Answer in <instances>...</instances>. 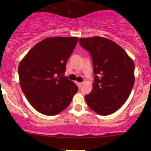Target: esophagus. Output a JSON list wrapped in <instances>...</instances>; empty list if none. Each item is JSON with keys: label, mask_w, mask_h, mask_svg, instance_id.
I'll list each match as a JSON object with an SVG mask.
<instances>
[{"label": "esophagus", "mask_w": 151, "mask_h": 151, "mask_svg": "<svg viewBox=\"0 0 151 151\" xmlns=\"http://www.w3.org/2000/svg\"><path fill=\"white\" fill-rule=\"evenodd\" d=\"M82 84H83L82 82H77V84H78V87H79V88H80L82 86Z\"/></svg>", "instance_id": "34e87169"}]
</instances>
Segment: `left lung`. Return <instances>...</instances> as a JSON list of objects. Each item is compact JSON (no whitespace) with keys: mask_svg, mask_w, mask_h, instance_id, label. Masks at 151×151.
Instances as JSON below:
<instances>
[{"mask_svg":"<svg viewBox=\"0 0 151 151\" xmlns=\"http://www.w3.org/2000/svg\"><path fill=\"white\" fill-rule=\"evenodd\" d=\"M92 58L93 89L84 96L89 108L101 115L112 114L127 100L135 82V65L122 47L104 37L80 38Z\"/></svg>","mask_w":151,"mask_h":151,"instance_id":"8db88e82","label":"left lung"}]
</instances>
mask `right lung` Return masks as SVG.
<instances>
[{"mask_svg": "<svg viewBox=\"0 0 151 151\" xmlns=\"http://www.w3.org/2000/svg\"><path fill=\"white\" fill-rule=\"evenodd\" d=\"M78 37L47 38L35 45L18 66L21 89L39 113L55 115L71 103L78 87L65 75Z\"/></svg>", "mask_w": 151, "mask_h": 151, "instance_id": "right-lung-1", "label": "right lung"}]
</instances>
